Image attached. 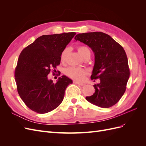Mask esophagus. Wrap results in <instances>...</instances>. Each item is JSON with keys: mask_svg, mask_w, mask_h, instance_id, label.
Instances as JSON below:
<instances>
[{"mask_svg": "<svg viewBox=\"0 0 146 146\" xmlns=\"http://www.w3.org/2000/svg\"><path fill=\"white\" fill-rule=\"evenodd\" d=\"M74 83L75 84H77V85H81V86H83L85 84H84L83 83H80V82H78L77 81H74Z\"/></svg>", "mask_w": 146, "mask_h": 146, "instance_id": "obj_1", "label": "esophagus"}]
</instances>
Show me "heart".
Returning a JSON list of instances; mask_svg holds the SVG:
<instances>
[{
  "instance_id": "1",
  "label": "heart",
  "mask_w": 146,
  "mask_h": 146,
  "mask_svg": "<svg viewBox=\"0 0 146 146\" xmlns=\"http://www.w3.org/2000/svg\"><path fill=\"white\" fill-rule=\"evenodd\" d=\"M77 50H78V54H80V55L82 57V58H83V57L85 55H86L87 54H90V51L89 50V48L83 46L78 47ZM66 52H67V50L65 49L62 52V53H61V60L63 61L64 60L65 56L66 54ZM64 73L66 76L70 78L74 79V80H78V81H81L83 80L85 75L87 74V71L86 70L81 69V68L70 67L66 69Z\"/></svg>"
}]
</instances>
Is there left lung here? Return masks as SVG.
<instances>
[{
  "mask_svg": "<svg viewBox=\"0 0 146 146\" xmlns=\"http://www.w3.org/2000/svg\"><path fill=\"white\" fill-rule=\"evenodd\" d=\"M74 39L88 45L94 53L91 78H99L100 81L94 85L93 95L86 97V99L99 107H112L124 94L130 77L124 49L110 35L100 32L79 33Z\"/></svg>",
  "mask_w": 146,
  "mask_h": 146,
  "instance_id": "1",
  "label": "left lung"
}]
</instances>
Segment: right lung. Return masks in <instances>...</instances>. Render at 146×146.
I'll return each instance as SVG.
<instances>
[{"mask_svg": "<svg viewBox=\"0 0 146 146\" xmlns=\"http://www.w3.org/2000/svg\"><path fill=\"white\" fill-rule=\"evenodd\" d=\"M76 34L42 35L21 52L15 69V81L21 99L32 111L47 113L62 102L66 88L72 80L63 76L54 83L47 76L60 64L61 53Z\"/></svg>", "mask_w": 146, "mask_h": 146, "instance_id": "add662e5", "label": "right lung"}]
</instances>
